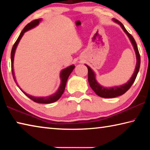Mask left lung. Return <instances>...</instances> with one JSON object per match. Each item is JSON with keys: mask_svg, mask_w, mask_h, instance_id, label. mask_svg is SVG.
<instances>
[{"mask_svg": "<svg viewBox=\"0 0 150 150\" xmlns=\"http://www.w3.org/2000/svg\"><path fill=\"white\" fill-rule=\"evenodd\" d=\"M113 21H115V22H116V23H118L119 25H120L122 28L123 29L124 32L126 33L129 38H130L132 44L134 46V50H135L137 62H136V69H135V71H134V74L132 75V77L130 78V79L128 81V82L126 83V84L119 86V87H113L111 88L104 87L103 86H101L98 84L95 79V73L93 71V70L91 69L87 65H85L87 67V69H88V83H89L90 85V87L94 91H95V93L96 94V95L103 98H114V97H116V96H120L125 93L126 91L131 87V86L132 85V84L134 83V81H135L136 78L137 77V75H138V73L139 71V66H140V55H139L138 46H137L135 40H134L132 35L127 31L125 28H124V25L122 24L120 21H118V20H116L115 18H113Z\"/></svg>", "mask_w": 150, "mask_h": 150, "instance_id": "8db88e82", "label": "left lung"}]
</instances>
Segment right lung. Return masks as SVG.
Here are the masks:
<instances>
[{
	"label": "right lung",
	"mask_w": 150,
	"mask_h": 150,
	"mask_svg": "<svg viewBox=\"0 0 150 150\" xmlns=\"http://www.w3.org/2000/svg\"><path fill=\"white\" fill-rule=\"evenodd\" d=\"M41 21V19H37V20H34L32 21L31 22L28 24L26 26L24 27V28L23 29V30L20 33V35L18 38V39L16 40V42L14 43V44L13 45V47L12 48V51H11V68H12V76H13L14 80L15 82H16V85L18 87H19V86L18 85L16 81V79L14 77V70H13V62H14V53H15V50L16 49V47L18 43L20 42V39L22 38V37L23 36V35L25 32L28 30H29L30 29L33 28L35 26H36L37 25H38L39 22ZM75 68V65H71L69 67H68L67 68H65L62 71L60 74V78H61V85L60 87L59 88V89L57 91L56 93H54V95L49 96H45V97H35V96H33L30 95H28L27 93H26L25 92H24L21 88H20V89L21 90L22 92H23L25 95H26L28 97L30 98V99L32 100L33 101H34L35 103H44V104H47V103H54L55 101H57V100H59V98L62 96V95H63V92L65 91V85H66V83H67V79L69 77V75L71 74V73L73 71V70Z\"/></svg>",
	"instance_id": "right-lung-1"
}]
</instances>
